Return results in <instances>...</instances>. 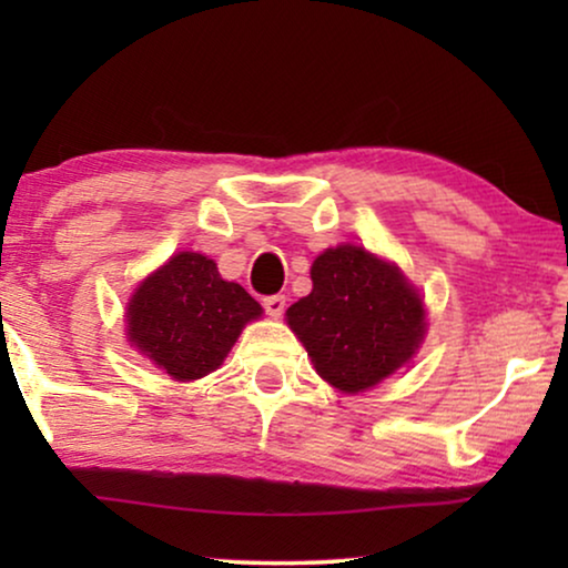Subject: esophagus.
I'll list each match as a JSON object with an SVG mask.
<instances>
[{"label":"esophagus","instance_id":"1","mask_svg":"<svg viewBox=\"0 0 568 568\" xmlns=\"http://www.w3.org/2000/svg\"><path fill=\"white\" fill-rule=\"evenodd\" d=\"M263 307H266V313L271 317H282L286 310V297L284 294H271V297L263 300Z\"/></svg>","mask_w":568,"mask_h":568}]
</instances>
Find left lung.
<instances>
[{"label":"left lung","mask_w":568,"mask_h":568,"mask_svg":"<svg viewBox=\"0 0 568 568\" xmlns=\"http://www.w3.org/2000/svg\"><path fill=\"white\" fill-rule=\"evenodd\" d=\"M310 278L313 292L286 310V323L325 383L364 393L410 362L426 310L395 263L346 243L317 255Z\"/></svg>","instance_id":"8db88e82"}]
</instances>
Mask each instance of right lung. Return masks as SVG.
Returning a JSON list of instances; mask_svg holds the SVG:
<instances>
[{
	"instance_id": "add662e5",
	"label": "right lung",
	"mask_w": 568,
	"mask_h": 568,
	"mask_svg": "<svg viewBox=\"0 0 568 568\" xmlns=\"http://www.w3.org/2000/svg\"><path fill=\"white\" fill-rule=\"evenodd\" d=\"M263 307L201 253H175L144 278L126 307V336L178 383L214 372Z\"/></svg>"
}]
</instances>
